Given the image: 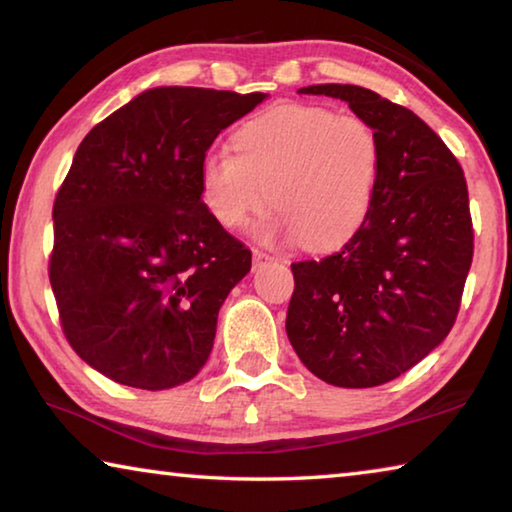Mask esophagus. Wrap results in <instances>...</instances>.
Instances as JSON below:
<instances>
[{
    "instance_id": "esophagus-1",
    "label": "esophagus",
    "mask_w": 512,
    "mask_h": 512,
    "mask_svg": "<svg viewBox=\"0 0 512 512\" xmlns=\"http://www.w3.org/2000/svg\"><path fill=\"white\" fill-rule=\"evenodd\" d=\"M266 262H273V257L268 255V253H264V250L255 248V250H253V266H255V268H259V266L266 264Z\"/></svg>"
}]
</instances>
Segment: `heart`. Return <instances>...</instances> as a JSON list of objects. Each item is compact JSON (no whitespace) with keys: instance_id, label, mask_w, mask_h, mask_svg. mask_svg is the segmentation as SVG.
I'll return each instance as SVG.
<instances>
[{"instance_id":"1","label":"heart","mask_w":512,"mask_h":512,"mask_svg":"<svg viewBox=\"0 0 512 512\" xmlns=\"http://www.w3.org/2000/svg\"><path fill=\"white\" fill-rule=\"evenodd\" d=\"M379 164V137L366 119L282 103L244 121L232 135V153H207L198 183L223 228H244L273 201L280 214L259 225V237L329 250L366 223Z\"/></svg>"}]
</instances>
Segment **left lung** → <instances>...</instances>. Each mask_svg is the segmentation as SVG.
I'll use <instances>...</instances> for the list:
<instances>
[{
	"label": "left lung",
	"mask_w": 512,
	"mask_h": 512,
	"mask_svg": "<svg viewBox=\"0 0 512 512\" xmlns=\"http://www.w3.org/2000/svg\"><path fill=\"white\" fill-rule=\"evenodd\" d=\"M375 128L381 164L366 223L339 253L291 264L287 334L318 379L386 384L454 327L472 266L474 230L463 169L409 108L359 85H309Z\"/></svg>",
	"instance_id": "1"
}]
</instances>
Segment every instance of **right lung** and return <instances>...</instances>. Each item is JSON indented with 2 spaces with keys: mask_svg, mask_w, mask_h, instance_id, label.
<instances>
[{
  "mask_svg": "<svg viewBox=\"0 0 512 512\" xmlns=\"http://www.w3.org/2000/svg\"><path fill=\"white\" fill-rule=\"evenodd\" d=\"M266 94L153 88L99 121L54 201L49 282L79 357L117 384L164 391L210 357L250 250L212 219L198 171Z\"/></svg>",
  "mask_w": 512,
  "mask_h": 512,
  "instance_id": "1",
  "label": "right lung"
}]
</instances>
